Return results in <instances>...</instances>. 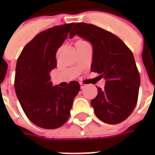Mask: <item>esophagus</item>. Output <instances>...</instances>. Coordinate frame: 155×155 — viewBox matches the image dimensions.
<instances>
[{"label": "esophagus", "mask_w": 155, "mask_h": 155, "mask_svg": "<svg viewBox=\"0 0 155 155\" xmlns=\"http://www.w3.org/2000/svg\"><path fill=\"white\" fill-rule=\"evenodd\" d=\"M84 87H85V84H83V83H81V89H84Z\"/></svg>", "instance_id": "34e87169"}]
</instances>
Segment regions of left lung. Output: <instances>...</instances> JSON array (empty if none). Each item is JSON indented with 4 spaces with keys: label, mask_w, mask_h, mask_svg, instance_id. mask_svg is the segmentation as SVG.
<instances>
[{
    "label": "left lung",
    "mask_w": 155,
    "mask_h": 155,
    "mask_svg": "<svg viewBox=\"0 0 155 155\" xmlns=\"http://www.w3.org/2000/svg\"><path fill=\"white\" fill-rule=\"evenodd\" d=\"M77 35L93 47L91 71L105 79L104 89L91 101L96 116L116 124L126 120L137 104L140 78L133 53L116 35L96 25L76 23L70 38Z\"/></svg>",
    "instance_id": "1"
}]
</instances>
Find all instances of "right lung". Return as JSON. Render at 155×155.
Wrapping results in <instances>:
<instances>
[{
  "instance_id": "1",
  "label": "right lung",
  "mask_w": 155,
  "mask_h": 155,
  "mask_svg": "<svg viewBox=\"0 0 155 155\" xmlns=\"http://www.w3.org/2000/svg\"><path fill=\"white\" fill-rule=\"evenodd\" d=\"M74 23L56 25L35 35L22 50L15 67V91L29 120L43 129H56L69 119L78 81L67 87L54 85L50 72L56 67L55 54Z\"/></svg>"
}]
</instances>
